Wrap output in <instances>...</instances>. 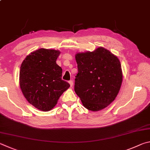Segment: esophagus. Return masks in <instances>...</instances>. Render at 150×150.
Instances as JSON below:
<instances>
[{
    "label": "esophagus",
    "mask_w": 150,
    "mask_h": 150,
    "mask_svg": "<svg viewBox=\"0 0 150 150\" xmlns=\"http://www.w3.org/2000/svg\"><path fill=\"white\" fill-rule=\"evenodd\" d=\"M68 83H70V87H72V86H73V81L72 80H70L69 82H68Z\"/></svg>",
    "instance_id": "1"
}]
</instances>
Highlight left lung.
<instances>
[{
	"instance_id": "1",
	"label": "left lung",
	"mask_w": 150,
	"mask_h": 150,
	"mask_svg": "<svg viewBox=\"0 0 150 150\" xmlns=\"http://www.w3.org/2000/svg\"><path fill=\"white\" fill-rule=\"evenodd\" d=\"M78 72L74 91L86 109L98 111L111 104L122 81L121 65L108 50L99 47L93 52L76 54Z\"/></svg>"
}]
</instances>
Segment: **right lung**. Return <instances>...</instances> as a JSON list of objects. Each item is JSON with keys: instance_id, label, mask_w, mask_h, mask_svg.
Returning a JSON list of instances; mask_svg holds the SVG:
<instances>
[{"instance_id": "right-lung-1", "label": "right lung", "mask_w": 150, "mask_h": 150, "mask_svg": "<svg viewBox=\"0 0 150 150\" xmlns=\"http://www.w3.org/2000/svg\"><path fill=\"white\" fill-rule=\"evenodd\" d=\"M59 54L56 50L39 49L28 55L21 65V90L29 103L41 111L51 110L70 87L62 80V70L56 62Z\"/></svg>"}]
</instances>
